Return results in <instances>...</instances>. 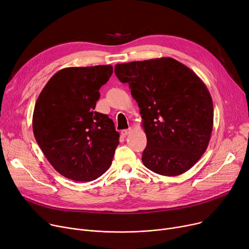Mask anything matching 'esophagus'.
<instances>
[{"mask_svg": "<svg viewBox=\"0 0 249 249\" xmlns=\"http://www.w3.org/2000/svg\"><path fill=\"white\" fill-rule=\"evenodd\" d=\"M131 128H129V129H125V130H122V131H121V134L125 137V136H127L130 132H131Z\"/></svg>", "mask_w": 249, "mask_h": 249, "instance_id": "34e87169", "label": "esophagus"}]
</instances>
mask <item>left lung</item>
<instances>
[{
    "mask_svg": "<svg viewBox=\"0 0 249 249\" xmlns=\"http://www.w3.org/2000/svg\"><path fill=\"white\" fill-rule=\"evenodd\" d=\"M138 103L147 145L142 162L151 172L186 173L206 151L213 129V102L201 78L171 57L115 65Z\"/></svg>",
    "mask_w": 249,
    "mask_h": 249,
    "instance_id": "1",
    "label": "left lung"
}]
</instances>
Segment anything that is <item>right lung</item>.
<instances>
[{"mask_svg":"<svg viewBox=\"0 0 249 249\" xmlns=\"http://www.w3.org/2000/svg\"><path fill=\"white\" fill-rule=\"evenodd\" d=\"M112 73V65L60 70L36 101L35 139L55 171L70 179L94 180L112 163L120 135L108 115L95 111L99 89Z\"/></svg>","mask_w":249,"mask_h":249,"instance_id":"obj_1","label":"right lung"}]
</instances>
